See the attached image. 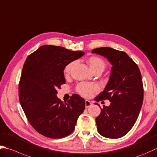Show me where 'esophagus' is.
Wrapping results in <instances>:
<instances>
[{
    "label": "esophagus",
    "mask_w": 157,
    "mask_h": 157,
    "mask_svg": "<svg viewBox=\"0 0 157 157\" xmlns=\"http://www.w3.org/2000/svg\"><path fill=\"white\" fill-rule=\"evenodd\" d=\"M92 105V103L90 102V101L88 100H86L85 101V107L86 108H88V107H89L90 106Z\"/></svg>",
    "instance_id": "esophagus-1"
}]
</instances>
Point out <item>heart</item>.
Returning a JSON list of instances; mask_svg holds the SVG:
<instances>
[{"instance_id": "obj_1", "label": "heart", "mask_w": 157, "mask_h": 157, "mask_svg": "<svg viewBox=\"0 0 157 157\" xmlns=\"http://www.w3.org/2000/svg\"><path fill=\"white\" fill-rule=\"evenodd\" d=\"M88 64L90 66V69L93 71H94L96 70H102L103 71L105 69V63L104 62V60L98 56H91L89 58L88 60ZM74 64V63H70L65 67L64 68V72L66 75H68L70 73L72 67ZM99 90L96 84H89V83L86 82H82L77 86L76 90L78 93L82 95L83 97H88L93 94L94 92H97Z\"/></svg>"}]
</instances>
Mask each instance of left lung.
<instances>
[{"instance_id": "1", "label": "left lung", "mask_w": 157, "mask_h": 157, "mask_svg": "<svg viewBox=\"0 0 157 157\" xmlns=\"http://www.w3.org/2000/svg\"><path fill=\"white\" fill-rule=\"evenodd\" d=\"M92 52L105 57L112 64L105 89L94 99L111 102L101 108L96 118L97 131L103 137L117 139L131 129L139 116L144 99L142 75L137 64L124 52L103 47Z\"/></svg>"}]
</instances>
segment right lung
<instances>
[{
    "label": "right lung",
    "instance_id": "1",
    "mask_svg": "<svg viewBox=\"0 0 157 157\" xmlns=\"http://www.w3.org/2000/svg\"><path fill=\"white\" fill-rule=\"evenodd\" d=\"M84 55L60 46L44 45L27 57L19 84V99L28 121L47 137L58 139L72 133L85 101L73 94L67 102L56 96L57 88L65 84L64 70Z\"/></svg>",
    "mask_w": 157,
    "mask_h": 157
}]
</instances>
